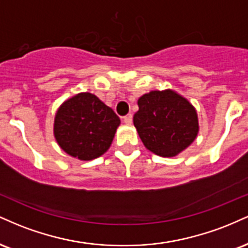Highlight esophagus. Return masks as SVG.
Returning <instances> with one entry per match:
<instances>
[{"mask_svg":"<svg viewBox=\"0 0 248 248\" xmlns=\"http://www.w3.org/2000/svg\"><path fill=\"white\" fill-rule=\"evenodd\" d=\"M124 122L126 124H130L133 122V116L130 114H128L126 116H124Z\"/></svg>","mask_w":248,"mask_h":248,"instance_id":"1","label":"esophagus"}]
</instances>
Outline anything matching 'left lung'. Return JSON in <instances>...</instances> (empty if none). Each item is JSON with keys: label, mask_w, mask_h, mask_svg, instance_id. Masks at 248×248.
<instances>
[{"label": "left lung", "mask_w": 248, "mask_h": 248, "mask_svg": "<svg viewBox=\"0 0 248 248\" xmlns=\"http://www.w3.org/2000/svg\"><path fill=\"white\" fill-rule=\"evenodd\" d=\"M134 126L148 150L173 157L195 141L199 126L195 107L171 90L152 91L138 100Z\"/></svg>", "instance_id": "1"}]
</instances>
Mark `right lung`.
Returning a JSON list of instances; mask_svg holds the SVG:
<instances>
[{"instance_id":"add662e5","label":"right lung","mask_w":248,"mask_h":248,"mask_svg":"<svg viewBox=\"0 0 248 248\" xmlns=\"http://www.w3.org/2000/svg\"><path fill=\"white\" fill-rule=\"evenodd\" d=\"M120 119L92 93H79L57 110L53 134L57 143L72 157L91 161L112 144Z\"/></svg>"}]
</instances>
